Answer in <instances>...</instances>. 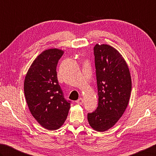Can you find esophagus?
<instances>
[{
    "instance_id": "34e87169",
    "label": "esophagus",
    "mask_w": 156,
    "mask_h": 156,
    "mask_svg": "<svg viewBox=\"0 0 156 156\" xmlns=\"http://www.w3.org/2000/svg\"><path fill=\"white\" fill-rule=\"evenodd\" d=\"M76 102H77V103L79 105H82L83 103V98H80L79 99H78L77 101H76Z\"/></svg>"
}]
</instances>
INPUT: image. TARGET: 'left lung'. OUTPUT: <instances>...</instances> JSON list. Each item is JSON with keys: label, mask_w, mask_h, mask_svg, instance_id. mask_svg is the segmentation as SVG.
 <instances>
[{"label": "left lung", "mask_w": 156, "mask_h": 156, "mask_svg": "<svg viewBox=\"0 0 156 156\" xmlns=\"http://www.w3.org/2000/svg\"><path fill=\"white\" fill-rule=\"evenodd\" d=\"M98 105L87 114L94 130L105 132L122 116L130 100L132 80L128 66L121 54L106 44L94 48Z\"/></svg>", "instance_id": "8db88e82"}]
</instances>
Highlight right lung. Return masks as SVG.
<instances>
[{
  "instance_id": "1",
  "label": "right lung",
  "mask_w": 156,
  "mask_h": 156,
  "mask_svg": "<svg viewBox=\"0 0 156 156\" xmlns=\"http://www.w3.org/2000/svg\"><path fill=\"white\" fill-rule=\"evenodd\" d=\"M64 51L49 49L35 59L24 79V94L32 115L49 130L64 124L70 107L58 83L56 66Z\"/></svg>"
}]
</instances>
